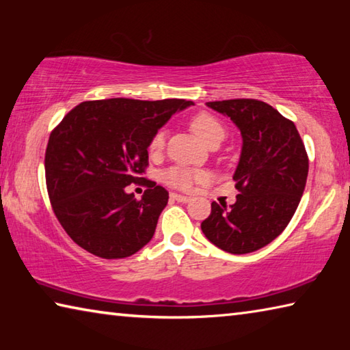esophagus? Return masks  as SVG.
Wrapping results in <instances>:
<instances>
[{
    "label": "esophagus",
    "instance_id": "esophagus-1",
    "mask_svg": "<svg viewBox=\"0 0 350 350\" xmlns=\"http://www.w3.org/2000/svg\"><path fill=\"white\" fill-rule=\"evenodd\" d=\"M170 196L173 200H177V202H182V204H187V202H189V200H191V198L182 196V194H177V193H171Z\"/></svg>",
    "mask_w": 350,
    "mask_h": 350
}]
</instances>
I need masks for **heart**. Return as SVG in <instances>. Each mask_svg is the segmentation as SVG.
Here are the masks:
<instances>
[{
  "mask_svg": "<svg viewBox=\"0 0 350 350\" xmlns=\"http://www.w3.org/2000/svg\"><path fill=\"white\" fill-rule=\"evenodd\" d=\"M191 128L193 131L196 133L200 140H204L206 145H210L213 140L224 139L225 129L222 123L217 120L215 116L208 114V112H199V114L191 118ZM165 148V131L161 129L156 134L152 135L150 140V145H148V150L151 154H161ZM163 182L167 185L183 189V191H189L198 182L205 179V173L199 170H191L187 167H180V165H176V167L168 168L162 174Z\"/></svg>",
  "mask_w": 350,
  "mask_h": 350,
  "instance_id": "b5f03b06",
  "label": "heart"
}]
</instances>
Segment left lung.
<instances>
[{"mask_svg":"<svg viewBox=\"0 0 350 350\" xmlns=\"http://www.w3.org/2000/svg\"><path fill=\"white\" fill-rule=\"evenodd\" d=\"M230 117L242 135V151L233 179L239 194L230 205L211 204L200 228L224 252L245 254L278 238L303 196L309 157L295 123L273 106L254 98L208 102Z\"/></svg>","mask_w":350,"mask_h":350,"instance_id":"left-lung-1","label":"left lung"}]
</instances>
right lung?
<instances>
[{
	"label": "right lung",
	"instance_id": "1",
	"mask_svg": "<svg viewBox=\"0 0 350 350\" xmlns=\"http://www.w3.org/2000/svg\"><path fill=\"white\" fill-rule=\"evenodd\" d=\"M189 105L106 98L83 102L63 117L47 142L46 185L58 222L77 245L120 259L151 241L168 191L146 180L137 200L125 187L145 179L151 137Z\"/></svg>",
	"mask_w": 350,
	"mask_h": 350
}]
</instances>
